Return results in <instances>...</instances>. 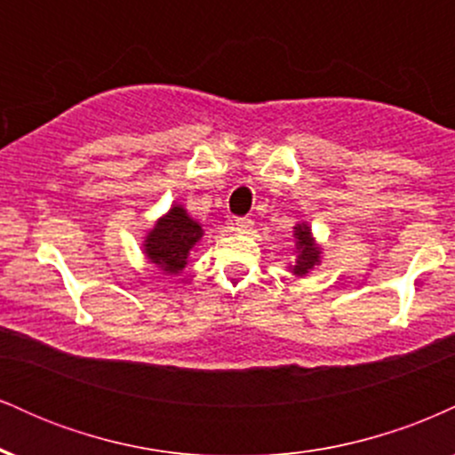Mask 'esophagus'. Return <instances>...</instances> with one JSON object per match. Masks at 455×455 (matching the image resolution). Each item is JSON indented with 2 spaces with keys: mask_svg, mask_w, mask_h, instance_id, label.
Wrapping results in <instances>:
<instances>
[{
  "mask_svg": "<svg viewBox=\"0 0 455 455\" xmlns=\"http://www.w3.org/2000/svg\"><path fill=\"white\" fill-rule=\"evenodd\" d=\"M252 220H250V218H235V220L231 222V228L233 231H237V233H250L252 231Z\"/></svg>",
  "mask_w": 455,
  "mask_h": 455,
  "instance_id": "esophagus-1",
  "label": "esophagus"
}]
</instances>
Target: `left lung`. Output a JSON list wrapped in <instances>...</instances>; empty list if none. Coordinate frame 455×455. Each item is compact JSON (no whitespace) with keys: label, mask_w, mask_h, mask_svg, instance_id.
Returning a JSON list of instances; mask_svg holds the SVG:
<instances>
[{"label":"left lung","mask_w":455,"mask_h":455,"mask_svg":"<svg viewBox=\"0 0 455 455\" xmlns=\"http://www.w3.org/2000/svg\"><path fill=\"white\" fill-rule=\"evenodd\" d=\"M295 245H297V259L295 265H291L295 275H306L315 265L321 263V248L315 243L310 227L306 222L297 224L295 227Z\"/></svg>","instance_id":"8db88e82"}]
</instances>
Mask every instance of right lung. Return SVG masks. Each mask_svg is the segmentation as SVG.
Segmentation results:
<instances>
[{
    "instance_id": "obj_1",
    "label": "right lung",
    "mask_w": 455,
    "mask_h": 455,
    "mask_svg": "<svg viewBox=\"0 0 455 455\" xmlns=\"http://www.w3.org/2000/svg\"><path fill=\"white\" fill-rule=\"evenodd\" d=\"M203 237V227L188 216L181 205H173L169 213L154 224L143 242L145 257L169 275L181 274L188 257Z\"/></svg>"
}]
</instances>
